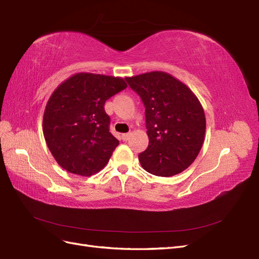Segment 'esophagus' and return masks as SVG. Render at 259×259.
Instances as JSON below:
<instances>
[{
	"instance_id": "esophagus-1",
	"label": "esophagus",
	"mask_w": 259,
	"mask_h": 259,
	"mask_svg": "<svg viewBox=\"0 0 259 259\" xmlns=\"http://www.w3.org/2000/svg\"><path fill=\"white\" fill-rule=\"evenodd\" d=\"M131 137V133H125V134H122V139L124 140V142H126V140H128Z\"/></svg>"
}]
</instances>
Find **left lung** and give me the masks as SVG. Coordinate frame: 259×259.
Masks as SVG:
<instances>
[{
	"label": "left lung",
	"mask_w": 259,
	"mask_h": 259,
	"mask_svg": "<svg viewBox=\"0 0 259 259\" xmlns=\"http://www.w3.org/2000/svg\"><path fill=\"white\" fill-rule=\"evenodd\" d=\"M145 105L149 145L139 153L142 166L169 177L189 167L204 142L206 121L198 97L186 84L163 71L126 77Z\"/></svg>",
	"instance_id": "left-lung-1"
}]
</instances>
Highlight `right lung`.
I'll return each mask as SVG.
<instances>
[{
    "mask_svg": "<svg viewBox=\"0 0 259 259\" xmlns=\"http://www.w3.org/2000/svg\"><path fill=\"white\" fill-rule=\"evenodd\" d=\"M126 88L119 76L80 72L53 92L43 115V134L62 168L92 176L107 165L119 140L109 132L105 103Z\"/></svg>",
    "mask_w": 259,
    "mask_h": 259,
    "instance_id": "add662e5",
    "label": "right lung"
}]
</instances>
